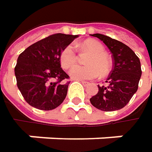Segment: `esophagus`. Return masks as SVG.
Segmentation results:
<instances>
[{"instance_id": "esophagus-1", "label": "esophagus", "mask_w": 152, "mask_h": 152, "mask_svg": "<svg viewBox=\"0 0 152 152\" xmlns=\"http://www.w3.org/2000/svg\"><path fill=\"white\" fill-rule=\"evenodd\" d=\"M78 81H79L80 83H82V84H83V86H87V85L90 83L89 82H85V81H82V80H78Z\"/></svg>"}]
</instances>
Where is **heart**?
<instances>
[{
  "label": "heart",
  "mask_w": 152,
  "mask_h": 152,
  "mask_svg": "<svg viewBox=\"0 0 152 152\" xmlns=\"http://www.w3.org/2000/svg\"><path fill=\"white\" fill-rule=\"evenodd\" d=\"M83 48L91 52L87 64L88 66L76 65L69 71V76L76 80H91L98 77L99 73L106 75L111 69V61L106 53L104 46L97 40L88 39L82 43ZM76 61L75 46L71 44L66 46L60 53V62L63 69L71 68Z\"/></svg>",
  "instance_id": "1"
}]
</instances>
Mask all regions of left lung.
I'll return each instance as SVG.
<instances>
[{"instance_id": "8db88e82", "label": "left lung", "mask_w": 152, "mask_h": 152, "mask_svg": "<svg viewBox=\"0 0 152 152\" xmlns=\"http://www.w3.org/2000/svg\"><path fill=\"white\" fill-rule=\"evenodd\" d=\"M99 39L113 54V68L106 79V85L99 86L98 93L90 99L96 108L113 112L126 106L137 92L142 76L140 60L125 44L99 33L91 34Z\"/></svg>"}]
</instances>
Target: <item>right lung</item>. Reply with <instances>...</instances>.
<instances>
[{
  "label": "right lung",
  "mask_w": 152,
  "mask_h": 152,
  "mask_svg": "<svg viewBox=\"0 0 152 152\" xmlns=\"http://www.w3.org/2000/svg\"><path fill=\"white\" fill-rule=\"evenodd\" d=\"M78 35L57 33L27 47L17 58L15 76L25 101L39 110H53L65 99L69 76L61 68L60 53Z\"/></svg>",
  "instance_id": "obj_1"
}]
</instances>
